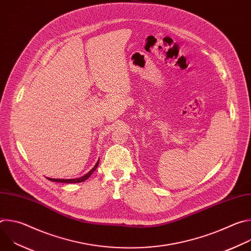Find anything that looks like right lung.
I'll use <instances>...</instances> for the list:
<instances>
[{"label":"right lung","mask_w":251,"mask_h":251,"mask_svg":"<svg viewBox=\"0 0 251 251\" xmlns=\"http://www.w3.org/2000/svg\"><path fill=\"white\" fill-rule=\"evenodd\" d=\"M98 164H99V160L97 161V163L95 164V166L87 173L85 174L84 176H80V177H76V178H51V177H48L50 181H52V182H57V183H66V184H75V183H81V182H84L85 180H87V178L93 174V172L97 169L98 167Z\"/></svg>","instance_id":"add662e5"}]
</instances>
